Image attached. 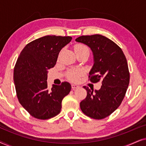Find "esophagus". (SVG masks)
Wrapping results in <instances>:
<instances>
[{
    "label": "esophagus",
    "instance_id": "obj_1",
    "mask_svg": "<svg viewBox=\"0 0 146 146\" xmlns=\"http://www.w3.org/2000/svg\"><path fill=\"white\" fill-rule=\"evenodd\" d=\"M79 86L76 84H72V90H75V89H77L78 88Z\"/></svg>",
    "mask_w": 146,
    "mask_h": 146
}]
</instances>
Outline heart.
Here are the masks:
<instances>
[{
	"mask_svg": "<svg viewBox=\"0 0 146 146\" xmlns=\"http://www.w3.org/2000/svg\"><path fill=\"white\" fill-rule=\"evenodd\" d=\"M75 52H80L84 50H88V48L85 45L82 44H78L74 46ZM83 74V71L82 70H71L68 73V78L72 81L76 82L78 80L80 76H81Z\"/></svg>",
	"mask_w": 146,
	"mask_h": 146,
	"instance_id": "obj_1",
	"label": "heart"
}]
</instances>
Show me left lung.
Here are the masks:
<instances>
[{
    "label": "left lung",
    "instance_id": "1",
    "mask_svg": "<svg viewBox=\"0 0 146 146\" xmlns=\"http://www.w3.org/2000/svg\"><path fill=\"white\" fill-rule=\"evenodd\" d=\"M76 41L87 45L93 54L94 64L89 72L92 82L102 80L98 90L89 89L80 104L81 110L92 118L101 119L113 113L121 104L129 82L127 60L122 50L110 39L100 35L82 36Z\"/></svg>",
    "mask_w": 146,
    "mask_h": 146
}]
</instances>
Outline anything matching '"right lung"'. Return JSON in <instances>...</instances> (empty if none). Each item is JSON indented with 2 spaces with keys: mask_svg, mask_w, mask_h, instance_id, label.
Returning <instances> with one entry per match:
<instances>
[{
  "mask_svg": "<svg viewBox=\"0 0 146 146\" xmlns=\"http://www.w3.org/2000/svg\"><path fill=\"white\" fill-rule=\"evenodd\" d=\"M70 36H45L28 44L20 54L14 68V82L19 101L32 116L40 119L60 112L62 101L71 90L64 82L48 89V70L54 66L62 48Z\"/></svg>",
  "mask_w": 146,
  "mask_h": 146,
  "instance_id": "obj_1",
  "label": "right lung"
}]
</instances>
